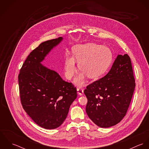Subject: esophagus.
Wrapping results in <instances>:
<instances>
[{
    "label": "esophagus",
    "instance_id": "34e87169",
    "mask_svg": "<svg viewBox=\"0 0 149 149\" xmlns=\"http://www.w3.org/2000/svg\"><path fill=\"white\" fill-rule=\"evenodd\" d=\"M77 94L80 96H82L84 94V90L82 88H78L77 89Z\"/></svg>",
    "mask_w": 149,
    "mask_h": 149
}]
</instances>
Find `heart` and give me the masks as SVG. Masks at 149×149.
Wrapping results in <instances>:
<instances>
[{
	"instance_id": "heart-1",
	"label": "heart",
	"mask_w": 149,
	"mask_h": 149,
	"mask_svg": "<svg viewBox=\"0 0 149 149\" xmlns=\"http://www.w3.org/2000/svg\"><path fill=\"white\" fill-rule=\"evenodd\" d=\"M112 61L111 50L106 46L88 43L78 45L73 49V57L67 56L65 61V76L70 79L76 71V63L81 72L75 79L74 83L82 85L86 76L95 79L103 74Z\"/></svg>"
}]
</instances>
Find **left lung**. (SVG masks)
<instances>
[{
    "label": "left lung",
    "mask_w": 149,
    "mask_h": 149,
    "mask_svg": "<svg viewBox=\"0 0 149 149\" xmlns=\"http://www.w3.org/2000/svg\"><path fill=\"white\" fill-rule=\"evenodd\" d=\"M135 86L130 58L119 54L106 75L84 90L88 117L100 127L116 125L126 114Z\"/></svg>",
    "instance_id": "obj_1"
}]
</instances>
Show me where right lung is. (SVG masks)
<instances>
[{"mask_svg": "<svg viewBox=\"0 0 149 149\" xmlns=\"http://www.w3.org/2000/svg\"><path fill=\"white\" fill-rule=\"evenodd\" d=\"M63 40L59 37L41 43L28 56L18 76L23 109L36 124L46 129H54L63 123L77 97L76 88L42 64Z\"/></svg>", "mask_w": 149, "mask_h": 149, "instance_id": "right-lung-1", "label": "right lung"}]
</instances>
